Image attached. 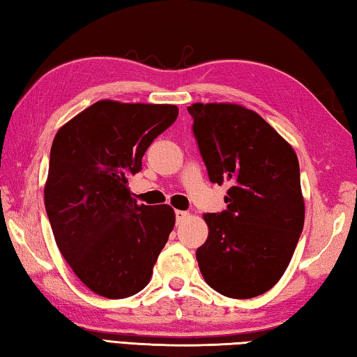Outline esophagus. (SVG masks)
Returning a JSON list of instances; mask_svg holds the SVG:
<instances>
[{"instance_id":"34e87169","label":"esophagus","mask_w":357,"mask_h":357,"mask_svg":"<svg viewBox=\"0 0 357 357\" xmlns=\"http://www.w3.org/2000/svg\"><path fill=\"white\" fill-rule=\"evenodd\" d=\"M187 217H189V212L185 211H176V222H183V220H185Z\"/></svg>"}]
</instances>
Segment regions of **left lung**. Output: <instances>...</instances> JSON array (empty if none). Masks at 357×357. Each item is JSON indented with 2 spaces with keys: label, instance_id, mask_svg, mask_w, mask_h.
<instances>
[{
  "label": "left lung",
  "instance_id": "1",
  "mask_svg": "<svg viewBox=\"0 0 357 357\" xmlns=\"http://www.w3.org/2000/svg\"><path fill=\"white\" fill-rule=\"evenodd\" d=\"M211 183L228 184L226 211L204 213L201 275L229 298L270 290L286 271L304 225L300 164L261 115L228 102L187 107Z\"/></svg>",
  "mask_w": 357,
  "mask_h": 357
}]
</instances>
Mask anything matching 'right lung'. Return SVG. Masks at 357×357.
<instances>
[{
  "label": "right lung",
  "instance_id": "obj_1",
  "mask_svg": "<svg viewBox=\"0 0 357 357\" xmlns=\"http://www.w3.org/2000/svg\"><path fill=\"white\" fill-rule=\"evenodd\" d=\"M178 119L173 105L95 102L53 140L45 207L57 248L75 275L101 296L135 295L174 226L168 204L131 198L128 179L159 134Z\"/></svg>",
  "mask_w": 357,
  "mask_h": 357
}]
</instances>
